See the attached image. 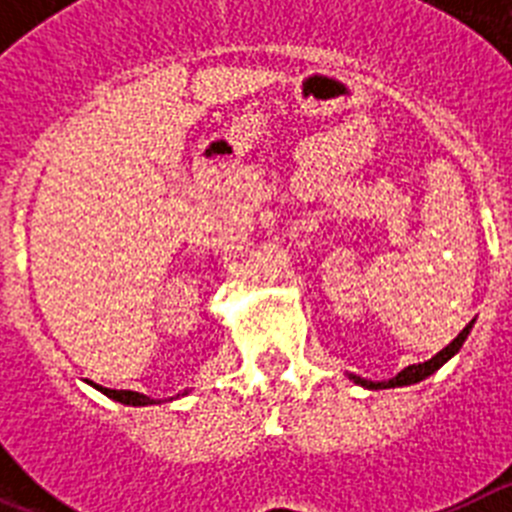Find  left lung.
<instances>
[{"instance_id": "left-lung-1", "label": "left lung", "mask_w": 512, "mask_h": 512, "mask_svg": "<svg viewBox=\"0 0 512 512\" xmlns=\"http://www.w3.org/2000/svg\"><path fill=\"white\" fill-rule=\"evenodd\" d=\"M472 325H474V320L467 325V328L461 330L459 336H456L454 341L449 343V346L441 348V351H438V354L433 356V359L423 361V364H410V366H405L402 372H397L395 377L387 379V382H372V379L356 377V374H348V379H351V382H354V384H359V387H366V390H390V387H408V384L423 382V379H428V377H431V374H436L438 369H441V366L446 364V361L454 359V356L459 354V348L464 346V341H467V336H469V330H472Z\"/></svg>"}]
</instances>
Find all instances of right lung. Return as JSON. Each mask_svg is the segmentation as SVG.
I'll use <instances>...</instances> for the list:
<instances>
[{
	"instance_id": "1",
	"label": "right lung",
	"mask_w": 512,
	"mask_h": 512,
	"mask_svg": "<svg viewBox=\"0 0 512 512\" xmlns=\"http://www.w3.org/2000/svg\"><path fill=\"white\" fill-rule=\"evenodd\" d=\"M92 387H94V390L102 392V395L110 397V400L122 402V405H130V408H148V405H161V402L174 400V397H169V400H153V397L140 395V392H133V390H110V387H102V384H94V382H92ZM184 395H189V390H184L182 395H176V397H184Z\"/></svg>"
}]
</instances>
